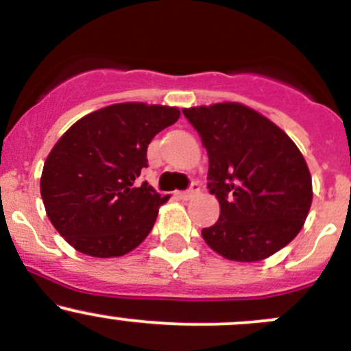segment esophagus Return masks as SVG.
Segmentation results:
<instances>
[{
    "label": "esophagus",
    "instance_id": "obj_1",
    "mask_svg": "<svg viewBox=\"0 0 351 351\" xmlns=\"http://www.w3.org/2000/svg\"><path fill=\"white\" fill-rule=\"evenodd\" d=\"M197 193H199V186H197V184L194 182L193 186H191L189 191H184V193H177V197H180V199L187 201V199H191V197H193L194 194H197Z\"/></svg>",
    "mask_w": 351,
    "mask_h": 351
}]
</instances>
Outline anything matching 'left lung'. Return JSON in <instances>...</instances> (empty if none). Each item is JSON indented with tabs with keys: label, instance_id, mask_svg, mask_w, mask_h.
<instances>
[{
	"label": "left lung",
	"instance_id": "8db88e82",
	"mask_svg": "<svg viewBox=\"0 0 351 351\" xmlns=\"http://www.w3.org/2000/svg\"><path fill=\"white\" fill-rule=\"evenodd\" d=\"M209 157L219 218L201 234L234 262H260L291 243L313 202L311 172L291 136L258 111L225 101L184 108Z\"/></svg>",
	"mask_w": 351,
	"mask_h": 351
}]
</instances>
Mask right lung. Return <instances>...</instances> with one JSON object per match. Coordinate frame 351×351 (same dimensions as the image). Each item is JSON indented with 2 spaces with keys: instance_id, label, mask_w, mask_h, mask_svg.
<instances>
[{
  "instance_id": "obj_1",
  "label": "right lung",
  "mask_w": 351,
  "mask_h": 351,
  "mask_svg": "<svg viewBox=\"0 0 351 351\" xmlns=\"http://www.w3.org/2000/svg\"><path fill=\"white\" fill-rule=\"evenodd\" d=\"M179 117L176 106L117 103L82 117L57 140L43 164L40 194L71 247L111 258L145 240L169 196L136 179L152 138Z\"/></svg>"
}]
</instances>
